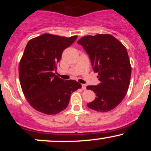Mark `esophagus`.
Masks as SVG:
<instances>
[{"mask_svg":"<svg viewBox=\"0 0 151 151\" xmlns=\"http://www.w3.org/2000/svg\"><path fill=\"white\" fill-rule=\"evenodd\" d=\"M81 88H82L83 90L86 89V84H81Z\"/></svg>","mask_w":151,"mask_h":151,"instance_id":"1","label":"esophagus"}]
</instances>
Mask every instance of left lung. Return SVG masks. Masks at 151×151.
<instances>
[{
  "label": "left lung",
  "instance_id": "obj_1",
  "mask_svg": "<svg viewBox=\"0 0 151 151\" xmlns=\"http://www.w3.org/2000/svg\"><path fill=\"white\" fill-rule=\"evenodd\" d=\"M77 43L88 54L100 81L98 85L86 87L96 93L87 106L96 111H109L121 103L129 89L131 66L126 48L108 34L84 36Z\"/></svg>",
  "mask_w": 151,
  "mask_h": 151
}]
</instances>
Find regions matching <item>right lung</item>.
<instances>
[{"label":"right lung","mask_w":151,"mask_h":151,"mask_svg":"<svg viewBox=\"0 0 151 151\" xmlns=\"http://www.w3.org/2000/svg\"><path fill=\"white\" fill-rule=\"evenodd\" d=\"M77 37L43 34L25 47L19 64L20 85L29 104L41 113L61 112L68 106L71 93L81 87L77 81H65L54 73L63 51Z\"/></svg>","instance_id":"right-lung-1"}]
</instances>
